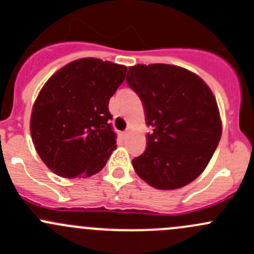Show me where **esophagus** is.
Returning <instances> with one entry per match:
<instances>
[{"instance_id": "1", "label": "esophagus", "mask_w": 254, "mask_h": 254, "mask_svg": "<svg viewBox=\"0 0 254 254\" xmlns=\"http://www.w3.org/2000/svg\"><path fill=\"white\" fill-rule=\"evenodd\" d=\"M129 134H130V132H129V130H125V131L124 132H123V137H124V139H127V136H129Z\"/></svg>"}]
</instances>
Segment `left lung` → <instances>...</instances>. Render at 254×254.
<instances>
[{
	"mask_svg": "<svg viewBox=\"0 0 254 254\" xmlns=\"http://www.w3.org/2000/svg\"><path fill=\"white\" fill-rule=\"evenodd\" d=\"M127 82L145 107L147 147L132 160L135 172L156 189H178L203 173L222 125L216 99L195 73L166 64L129 67Z\"/></svg>",
	"mask_w": 254,
	"mask_h": 254,
	"instance_id": "left-lung-1",
	"label": "left lung"
}]
</instances>
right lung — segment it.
Listing matches in <instances>:
<instances>
[{"mask_svg": "<svg viewBox=\"0 0 254 254\" xmlns=\"http://www.w3.org/2000/svg\"><path fill=\"white\" fill-rule=\"evenodd\" d=\"M125 73L127 66L86 58L64 66L44 84L33 106L30 135L55 175L87 178L106 166L117 147L109 99Z\"/></svg>", "mask_w": 254, "mask_h": 254, "instance_id": "right-lung-1", "label": "right lung"}]
</instances>
